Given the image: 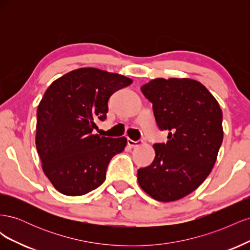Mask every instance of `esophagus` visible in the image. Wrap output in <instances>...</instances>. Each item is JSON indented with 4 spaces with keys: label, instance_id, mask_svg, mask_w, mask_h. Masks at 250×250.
<instances>
[{
    "label": "esophagus",
    "instance_id": "obj_1",
    "mask_svg": "<svg viewBox=\"0 0 250 250\" xmlns=\"http://www.w3.org/2000/svg\"><path fill=\"white\" fill-rule=\"evenodd\" d=\"M142 141H133V140H131V139H128L127 140V144L128 145H129L130 147H132V148H135V147H138V146H140V145H142Z\"/></svg>",
    "mask_w": 250,
    "mask_h": 250
}]
</instances>
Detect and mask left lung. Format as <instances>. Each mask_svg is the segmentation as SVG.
Returning <instances> with one entry per match:
<instances>
[{
	"label": "left lung",
	"instance_id": "1",
	"mask_svg": "<svg viewBox=\"0 0 250 250\" xmlns=\"http://www.w3.org/2000/svg\"><path fill=\"white\" fill-rule=\"evenodd\" d=\"M141 90L169 134L167 143L153 145L154 161L139 169L138 183L157 201H176L211 172L223 141L222 110L208 89L190 78H156Z\"/></svg>",
	"mask_w": 250,
	"mask_h": 250
}]
</instances>
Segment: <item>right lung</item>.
<instances>
[{
  "label": "right lung",
  "mask_w": 250,
  "mask_h": 250,
  "mask_svg": "<svg viewBox=\"0 0 250 250\" xmlns=\"http://www.w3.org/2000/svg\"><path fill=\"white\" fill-rule=\"evenodd\" d=\"M132 80L95 67H80L52 82L37 107L35 145L42 168L56 190L81 196L100 187L111 158L127 139L93 134L108 99Z\"/></svg>",
  "instance_id": "1"
}]
</instances>
